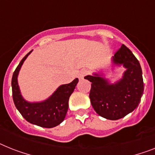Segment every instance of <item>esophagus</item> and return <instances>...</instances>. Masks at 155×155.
<instances>
[{"instance_id":"34e87169","label":"esophagus","mask_w":155,"mask_h":155,"mask_svg":"<svg viewBox=\"0 0 155 155\" xmlns=\"http://www.w3.org/2000/svg\"><path fill=\"white\" fill-rule=\"evenodd\" d=\"M88 74V71L86 69H83L80 71V73H79V78L80 79H84L86 75Z\"/></svg>"}]
</instances>
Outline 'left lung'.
Masks as SVG:
<instances>
[{
	"instance_id": "8db88e82",
	"label": "left lung",
	"mask_w": 155,
	"mask_h": 155,
	"mask_svg": "<svg viewBox=\"0 0 155 155\" xmlns=\"http://www.w3.org/2000/svg\"><path fill=\"white\" fill-rule=\"evenodd\" d=\"M114 62L127 68L123 79L114 85L97 75H87L84 79L91 82L89 97L94 110L102 117L115 120L137 107L144 87L140 62L124 44L114 53Z\"/></svg>"
}]
</instances>
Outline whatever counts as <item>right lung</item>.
I'll use <instances>...</instances> for the list:
<instances>
[{"mask_svg": "<svg viewBox=\"0 0 155 155\" xmlns=\"http://www.w3.org/2000/svg\"><path fill=\"white\" fill-rule=\"evenodd\" d=\"M29 52L19 62L15 68L12 79V97L15 107L26 120L42 128H53L64 120L68 109V99L75 86L79 82L77 78L68 84H64L58 88L53 95L45 102L30 103L22 97L17 83L19 71Z\"/></svg>", "mask_w": 155, "mask_h": 155, "instance_id": "add662e5", "label": "right lung"}]
</instances>
